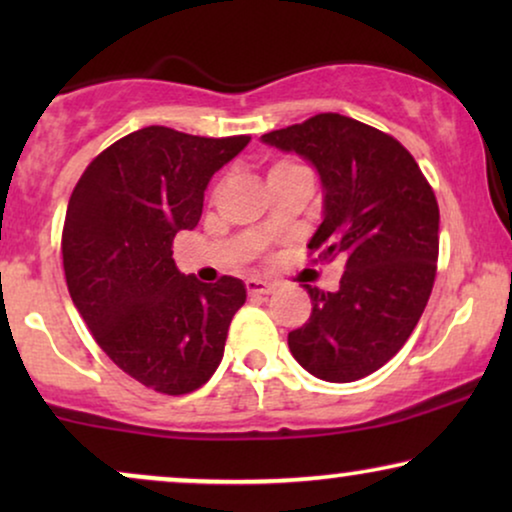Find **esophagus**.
Instances as JSON below:
<instances>
[{
  "instance_id": "obj_1",
  "label": "esophagus",
  "mask_w": 512,
  "mask_h": 512,
  "mask_svg": "<svg viewBox=\"0 0 512 512\" xmlns=\"http://www.w3.org/2000/svg\"><path fill=\"white\" fill-rule=\"evenodd\" d=\"M247 291L249 296H268L272 293V286L268 282H263V279H247Z\"/></svg>"
}]
</instances>
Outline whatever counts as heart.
<instances>
[{
    "label": "heart",
    "mask_w": 512,
    "mask_h": 512,
    "mask_svg": "<svg viewBox=\"0 0 512 512\" xmlns=\"http://www.w3.org/2000/svg\"><path fill=\"white\" fill-rule=\"evenodd\" d=\"M291 170H303V167L296 165V163H286V160H284V163H277L275 167H272L270 174H277V172H291Z\"/></svg>",
    "instance_id": "1"
}]
</instances>
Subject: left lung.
Returning <instances> with one entry per match:
<instances>
[{
    "label": "left lung",
    "mask_w": 512,
    "mask_h": 512,
    "mask_svg": "<svg viewBox=\"0 0 512 512\" xmlns=\"http://www.w3.org/2000/svg\"><path fill=\"white\" fill-rule=\"evenodd\" d=\"M261 142L317 170L324 219L307 249L345 256L338 291L305 284L312 314L289 333L293 359L319 380H361L405 345L431 296L436 195L405 146L354 118L319 114Z\"/></svg>",
    "instance_id": "obj_1"
}]
</instances>
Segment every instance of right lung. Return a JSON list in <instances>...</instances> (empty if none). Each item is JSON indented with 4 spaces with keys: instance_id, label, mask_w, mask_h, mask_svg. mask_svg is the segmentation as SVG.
Wrapping results in <instances>:
<instances>
[{
    "instance_id": "1",
    "label": "right lung",
    "mask_w": 512,
    "mask_h": 512,
    "mask_svg": "<svg viewBox=\"0 0 512 512\" xmlns=\"http://www.w3.org/2000/svg\"><path fill=\"white\" fill-rule=\"evenodd\" d=\"M249 139L151 125L102 151L69 198L62 265L74 307L104 354L160 394H191L214 375L247 300L242 279L179 272L172 242L198 226L209 179Z\"/></svg>"
}]
</instances>
